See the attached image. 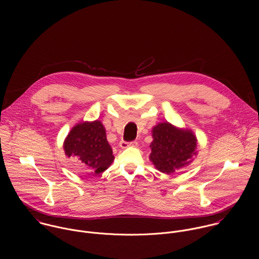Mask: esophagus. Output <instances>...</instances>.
Returning <instances> with one entry per match:
<instances>
[{
  "instance_id": "obj_1",
  "label": "esophagus",
  "mask_w": 259,
  "mask_h": 259,
  "mask_svg": "<svg viewBox=\"0 0 259 259\" xmlns=\"http://www.w3.org/2000/svg\"><path fill=\"white\" fill-rule=\"evenodd\" d=\"M128 146H137V141H130V142L121 141L120 142L121 149H126V147H128Z\"/></svg>"
}]
</instances>
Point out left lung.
<instances>
[{
  "label": "left lung",
  "instance_id": "1",
  "mask_svg": "<svg viewBox=\"0 0 259 259\" xmlns=\"http://www.w3.org/2000/svg\"><path fill=\"white\" fill-rule=\"evenodd\" d=\"M152 136L150 160L162 173L171 174L187 167L198 155L197 137L191 129L163 122L152 129Z\"/></svg>",
  "mask_w": 259,
  "mask_h": 259
}]
</instances>
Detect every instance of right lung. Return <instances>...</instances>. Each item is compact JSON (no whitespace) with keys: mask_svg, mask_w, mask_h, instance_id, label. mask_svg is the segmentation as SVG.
<instances>
[{"mask_svg":"<svg viewBox=\"0 0 259 259\" xmlns=\"http://www.w3.org/2000/svg\"><path fill=\"white\" fill-rule=\"evenodd\" d=\"M63 150L67 158L75 159L93 175L104 172L115 159L105 128L98 120L73 126L64 139Z\"/></svg>","mask_w":259,"mask_h":259,"instance_id":"obj_1","label":"right lung"}]
</instances>
